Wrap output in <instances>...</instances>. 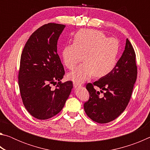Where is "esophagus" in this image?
Returning a JSON list of instances; mask_svg holds the SVG:
<instances>
[{
    "instance_id": "obj_1",
    "label": "esophagus",
    "mask_w": 150,
    "mask_h": 150,
    "mask_svg": "<svg viewBox=\"0 0 150 150\" xmlns=\"http://www.w3.org/2000/svg\"><path fill=\"white\" fill-rule=\"evenodd\" d=\"M73 86H74L75 88H79L81 87V84L77 82H73Z\"/></svg>"
}]
</instances>
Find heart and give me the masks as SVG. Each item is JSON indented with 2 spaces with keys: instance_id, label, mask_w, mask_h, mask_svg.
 <instances>
[{
  "instance_id": "b5f03b06",
  "label": "heart",
  "mask_w": 150,
  "mask_h": 150,
  "mask_svg": "<svg viewBox=\"0 0 150 150\" xmlns=\"http://www.w3.org/2000/svg\"><path fill=\"white\" fill-rule=\"evenodd\" d=\"M120 45L117 39L108 38L97 30L83 29L73 36V43L64 45L62 58L65 67L75 69L83 59L85 62L70 73L67 77L75 82L87 80L93 75L102 77L108 75L117 63Z\"/></svg>"
}]
</instances>
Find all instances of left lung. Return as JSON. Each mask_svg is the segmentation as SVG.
<instances>
[{
    "label": "left lung",
    "instance_id": "1",
    "mask_svg": "<svg viewBox=\"0 0 150 150\" xmlns=\"http://www.w3.org/2000/svg\"><path fill=\"white\" fill-rule=\"evenodd\" d=\"M136 78V54L131 43L126 39L125 49L114 69L86 85L89 93V98L84 104L87 115L100 124L110 122L118 117L128 105ZM94 86L101 91H96ZM100 92L103 95H100Z\"/></svg>",
    "mask_w": 150,
    "mask_h": 150
}]
</instances>
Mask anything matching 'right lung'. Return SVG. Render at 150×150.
Segmentation results:
<instances>
[{"label":"right lung","instance_id":"1","mask_svg":"<svg viewBox=\"0 0 150 150\" xmlns=\"http://www.w3.org/2000/svg\"><path fill=\"white\" fill-rule=\"evenodd\" d=\"M65 27L48 23L39 28L28 40L20 57L18 85L22 102L30 115L39 120L57 115L73 88L72 81H61L65 71L57 45Z\"/></svg>","mask_w":150,"mask_h":150}]
</instances>
